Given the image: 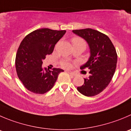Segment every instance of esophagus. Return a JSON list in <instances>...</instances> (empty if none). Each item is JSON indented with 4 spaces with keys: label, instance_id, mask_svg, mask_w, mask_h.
<instances>
[{
    "label": "esophagus",
    "instance_id": "34e87169",
    "mask_svg": "<svg viewBox=\"0 0 131 131\" xmlns=\"http://www.w3.org/2000/svg\"><path fill=\"white\" fill-rule=\"evenodd\" d=\"M68 73H69V74H71V75H72V76H75L76 75V74L74 73H73V72H72V71H68Z\"/></svg>",
    "mask_w": 131,
    "mask_h": 131
}]
</instances>
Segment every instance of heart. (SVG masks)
<instances>
[{"instance_id":"obj_1","label":"heart","mask_w":131,"mask_h":131,"mask_svg":"<svg viewBox=\"0 0 131 131\" xmlns=\"http://www.w3.org/2000/svg\"><path fill=\"white\" fill-rule=\"evenodd\" d=\"M72 43H73V46H76V45H82L84 47H86V43L83 39L78 37H75L72 39ZM61 65L63 68H70L71 67V63L69 62L67 60H63L61 62Z\"/></svg>"}]
</instances>
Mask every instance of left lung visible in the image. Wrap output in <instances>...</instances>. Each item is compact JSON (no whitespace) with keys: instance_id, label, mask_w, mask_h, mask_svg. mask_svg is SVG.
I'll use <instances>...</instances> for the list:
<instances>
[{"instance_id":"8db88e82","label":"left lung","mask_w":131,"mask_h":131,"mask_svg":"<svg viewBox=\"0 0 131 131\" xmlns=\"http://www.w3.org/2000/svg\"><path fill=\"white\" fill-rule=\"evenodd\" d=\"M74 34L85 40L90 49V57L80 67L88 68L89 77L77 89L86 96H93L102 92L109 84L115 72L117 53L110 38L98 31L87 28L73 30Z\"/></svg>"}]
</instances>
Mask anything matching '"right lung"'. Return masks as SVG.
Masks as SVG:
<instances>
[{"label":"right lung","mask_w":131,"mask_h":131,"mask_svg":"<svg viewBox=\"0 0 131 131\" xmlns=\"http://www.w3.org/2000/svg\"><path fill=\"white\" fill-rule=\"evenodd\" d=\"M66 30H53L48 28L37 29L25 37L20 44L15 58V68L18 78L25 88L36 94L49 91L63 69L42 67V60L53 53L58 41Z\"/></svg>","instance_id":"obj_1"}]
</instances>
